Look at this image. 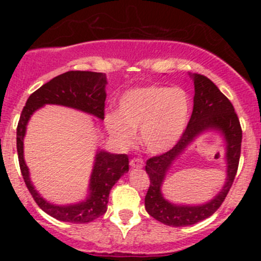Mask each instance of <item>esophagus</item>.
<instances>
[{
  "instance_id": "esophagus-1",
  "label": "esophagus",
  "mask_w": 261,
  "mask_h": 261,
  "mask_svg": "<svg viewBox=\"0 0 261 261\" xmlns=\"http://www.w3.org/2000/svg\"><path fill=\"white\" fill-rule=\"evenodd\" d=\"M130 166L133 167V168H141V167L143 166V160L142 158L135 157L133 160H130Z\"/></svg>"
}]
</instances>
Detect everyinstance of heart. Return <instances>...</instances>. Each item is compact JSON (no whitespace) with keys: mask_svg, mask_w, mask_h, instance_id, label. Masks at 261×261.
<instances>
[{"mask_svg":"<svg viewBox=\"0 0 261 261\" xmlns=\"http://www.w3.org/2000/svg\"><path fill=\"white\" fill-rule=\"evenodd\" d=\"M189 98L179 88L146 86L127 91L119 99L118 113L104 118L116 142L127 145L133 130L140 128V141L151 153H163L178 142L187 127Z\"/></svg>","mask_w":261,"mask_h":261,"instance_id":"b5f03b06","label":"heart"}]
</instances>
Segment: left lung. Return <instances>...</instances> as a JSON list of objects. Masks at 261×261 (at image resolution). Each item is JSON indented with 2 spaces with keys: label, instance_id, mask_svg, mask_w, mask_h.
Here are the masks:
<instances>
[{
  "label": "left lung",
  "instance_id": "obj_1",
  "mask_svg": "<svg viewBox=\"0 0 261 261\" xmlns=\"http://www.w3.org/2000/svg\"><path fill=\"white\" fill-rule=\"evenodd\" d=\"M194 108L190 120L184 133L169 151L151 157L146 162V172L149 176V188L145 197L146 211L160 222L173 227L195 224L214 215L226 199L241 158L242 127L232 103L216 85L206 76L194 74ZM215 128L222 130L227 141V182L221 193L213 200L201 206H176L164 200L160 185L171 162L180 152L203 129Z\"/></svg>",
  "mask_w": 261,
  "mask_h": 261
}]
</instances>
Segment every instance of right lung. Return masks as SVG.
I'll return each mask as SVG.
<instances>
[{
	"label": "right lung",
	"instance_id": "add662e5",
	"mask_svg": "<svg viewBox=\"0 0 261 261\" xmlns=\"http://www.w3.org/2000/svg\"><path fill=\"white\" fill-rule=\"evenodd\" d=\"M106 73L91 71H68L49 81L29 95L17 126V152L23 179L37 205L59 221L88 223L107 212L109 193L121 175L128 170L127 154L100 151L95 157L91 176V195L85 202L70 206L49 203L37 193L29 179L28 167L23 158V139L29 118L44 104H60L93 114L103 120L106 110Z\"/></svg>",
	"mask_w": 261,
	"mask_h": 261
}]
</instances>
